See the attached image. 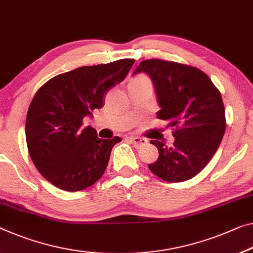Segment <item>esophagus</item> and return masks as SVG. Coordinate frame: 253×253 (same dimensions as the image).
Masks as SVG:
<instances>
[{
	"instance_id": "34e87169",
	"label": "esophagus",
	"mask_w": 253,
	"mask_h": 253,
	"mask_svg": "<svg viewBox=\"0 0 253 253\" xmlns=\"http://www.w3.org/2000/svg\"><path fill=\"white\" fill-rule=\"evenodd\" d=\"M129 140L135 147H141L147 143V140L145 138H140V137H129Z\"/></svg>"
}]
</instances>
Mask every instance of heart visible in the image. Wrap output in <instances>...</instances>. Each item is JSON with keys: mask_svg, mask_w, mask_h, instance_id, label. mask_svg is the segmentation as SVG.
Here are the masks:
<instances>
[{"mask_svg": "<svg viewBox=\"0 0 253 253\" xmlns=\"http://www.w3.org/2000/svg\"><path fill=\"white\" fill-rule=\"evenodd\" d=\"M135 79H146V78L145 77H137Z\"/></svg>", "mask_w": 253, "mask_h": 253, "instance_id": "heart-1", "label": "heart"}]
</instances>
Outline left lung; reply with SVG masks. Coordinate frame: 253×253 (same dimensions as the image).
<instances>
[{"label": "left lung", "instance_id": "8db88e82", "mask_svg": "<svg viewBox=\"0 0 253 253\" xmlns=\"http://www.w3.org/2000/svg\"><path fill=\"white\" fill-rule=\"evenodd\" d=\"M141 72L154 84L157 118L175 127L173 146L150 140L159 156L149 169L166 182L192 178L211 162L225 133L220 92L205 72L190 65L153 59L142 61L133 75Z\"/></svg>", "mask_w": 253, "mask_h": 253}]
</instances>
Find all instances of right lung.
Returning <instances> with one entry per match:
<instances>
[{
	"label": "right lung",
	"instance_id": "add662e5",
	"mask_svg": "<svg viewBox=\"0 0 253 253\" xmlns=\"http://www.w3.org/2000/svg\"><path fill=\"white\" fill-rule=\"evenodd\" d=\"M134 60L81 67L52 78L30 103L26 140L32 161L46 180L65 191L96 183L120 137L99 139L86 116L102 108L107 91L126 79Z\"/></svg>",
	"mask_w": 253,
	"mask_h": 253
}]
</instances>
